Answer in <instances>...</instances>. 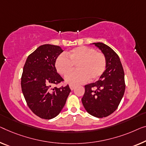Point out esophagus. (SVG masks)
<instances>
[{"mask_svg":"<svg viewBox=\"0 0 146 146\" xmlns=\"http://www.w3.org/2000/svg\"><path fill=\"white\" fill-rule=\"evenodd\" d=\"M69 87H70V89L71 90H73L74 88H75V85H73V84H69Z\"/></svg>","mask_w":146,"mask_h":146,"instance_id":"obj_1","label":"esophagus"}]
</instances>
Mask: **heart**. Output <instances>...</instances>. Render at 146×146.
I'll return each mask as SVG.
<instances>
[{"instance_id":"obj_1","label":"heart","mask_w":146,"mask_h":146,"mask_svg":"<svg viewBox=\"0 0 146 146\" xmlns=\"http://www.w3.org/2000/svg\"><path fill=\"white\" fill-rule=\"evenodd\" d=\"M66 55L60 54L55 61V67L60 75L66 76L77 66L78 71L69 74L67 82L73 84L83 83L88 79H98L106 69V58L103 53L96 52L93 48L79 46L67 52Z\"/></svg>"}]
</instances>
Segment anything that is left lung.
Returning a JSON list of instances; mask_svg holds the SVG:
<instances>
[{
    "mask_svg": "<svg viewBox=\"0 0 146 146\" xmlns=\"http://www.w3.org/2000/svg\"><path fill=\"white\" fill-rule=\"evenodd\" d=\"M93 44L105 55L106 69L98 80L84 86L82 103L89 114L102 118L118 108L125 90V73L119 56L111 48L102 42Z\"/></svg>",
    "mask_w": 146,
    "mask_h": 146,
    "instance_id": "obj_1",
    "label": "left lung"
}]
</instances>
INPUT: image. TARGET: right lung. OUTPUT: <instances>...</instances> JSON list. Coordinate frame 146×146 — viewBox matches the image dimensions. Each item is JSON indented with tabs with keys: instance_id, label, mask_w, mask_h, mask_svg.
<instances>
[{
	"instance_id": "right-lung-1",
	"label": "right lung",
	"mask_w": 146,
	"mask_h": 146,
	"mask_svg": "<svg viewBox=\"0 0 146 146\" xmlns=\"http://www.w3.org/2000/svg\"><path fill=\"white\" fill-rule=\"evenodd\" d=\"M63 51L59 46L41 45L28 56L23 67V94L30 110L42 119L57 116L71 92L68 84L52 88L64 81L55 67L56 58Z\"/></svg>"
}]
</instances>
